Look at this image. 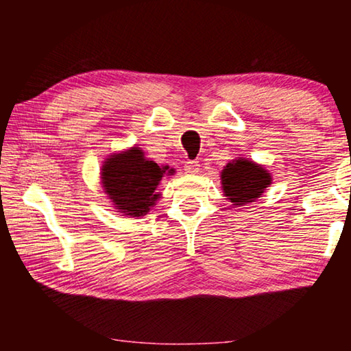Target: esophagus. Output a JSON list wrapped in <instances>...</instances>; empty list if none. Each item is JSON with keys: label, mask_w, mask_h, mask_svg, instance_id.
Here are the masks:
<instances>
[{"label": "esophagus", "mask_w": 351, "mask_h": 351, "mask_svg": "<svg viewBox=\"0 0 351 351\" xmlns=\"http://www.w3.org/2000/svg\"><path fill=\"white\" fill-rule=\"evenodd\" d=\"M184 171H186L187 175H197L199 171L198 161H187L186 165H184Z\"/></svg>", "instance_id": "esophagus-1"}]
</instances>
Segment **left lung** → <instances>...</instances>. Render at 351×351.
I'll return each instance as SVG.
<instances>
[{
  "instance_id": "obj_1",
  "label": "left lung",
  "mask_w": 351,
  "mask_h": 351,
  "mask_svg": "<svg viewBox=\"0 0 351 351\" xmlns=\"http://www.w3.org/2000/svg\"><path fill=\"white\" fill-rule=\"evenodd\" d=\"M219 178L226 199L235 207L255 203L272 184L269 170L247 158H235L229 161Z\"/></svg>"
}]
</instances>
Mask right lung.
I'll return each instance as SVG.
<instances>
[{"mask_svg":"<svg viewBox=\"0 0 351 351\" xmlns=\"http://www.w3.org/2000/svg\"><path fill=\"white\" fill-rule=\"evenodd\" d=\"M167 170L169 167H159L147 159L144 150L134 145L111 153L105 159L100 169V184L116 212L144 217L161 198L156 189Z\"/></svg>","mask_w":351,"mask_h":351,"instance_id":"right-lung-1","label":"right lung"}]
</instances>
